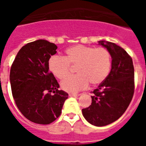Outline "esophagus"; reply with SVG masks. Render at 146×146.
Segmentation results:
<instances>
[{
  "label": "esophagus",
  "mask_w": 146,
  "mask_h": 146,
  "mask_svg": "<svg viewBox=\"0 0 146 146\" xmlns=\"http://www.w3.org/2000/svg\"><path fill=\"white\" fill-rule=\"evenodd\" d=\"M80 94H69V96H72V97H74V96H79Z\"/></svg>",
  "instance_id": "esophagus-1"
}]
</instances>
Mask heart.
<instances>
[{
	"label": "heart",
	"instance_id": "b5f03b06",
	"mask_svg": "<svg viewBox=\"0 0 146 146\" xmlns=\"http://www.w3.org/2000/svg\"><path fill=\"white\" fill-rule=\"evenodd\" d=\"M65 53V58L53 55L48 62L50 72L58 79L69 75L70 65L77 66L78 74L67 77L60 83L64 91L77 93L86 89L89 82L93 86L101 84L109 75L111 55L107 49L77 44L67 49Z\"/></svg>",
	"mask_w": 146,
	"mask_h": 146
}]
</instances>
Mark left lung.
I'll use <instances>...</instances> for the list:
<instances>
[{"label": "left lung", "instance_id": "1", "mask_svg": "<svg viewBox=\"0 0 146 146\" xmlns=\"http://www.w3.org/2000/svg\"><path fill=\"white\" fill-rule=\"evenodd\" d=\"M99 44L111 55V70L93 91L91 105L82 109V113L91 124L104 126L118 120L129 105L135 90V70L132 59L123 48L104 40Z\"/></svg>", "mask_w": 146, "mask_h": 146}]
</instances>
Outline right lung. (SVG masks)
<instances>
[{
  "label": "right lung",
  "instance_id": "obj_1",
  "mask_svg": "<svg viewBox=\"0 0 146 146\" xmlns=\"http://www.w3.org/2000/svg\"><path fill=\"white\" fill-rule=\"evenodd\" d=\"M58 47L38 39L23 46L10 70V83L15 104L29 121L49 124L60 116L68 94L59 91V84L48 62Z\"/></svg>",
  "mask_w": 146,
  "mask_h": 146
}]
</instances>
